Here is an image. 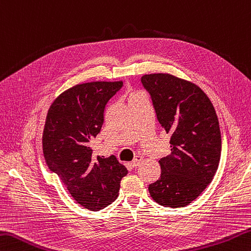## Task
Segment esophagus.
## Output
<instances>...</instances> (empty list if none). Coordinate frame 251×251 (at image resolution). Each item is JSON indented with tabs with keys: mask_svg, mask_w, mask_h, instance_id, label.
Here are the masks:
<instances>
[{
	"mask_svg": "<svg viewBox=\"0 0 251 251\" xmlns=\"http://www.w3.org/2000/svg\"><path fill=\"white\" fill-rule=\"evenodd\" d=\"M142 162V156L141 155H137L136 158L132 160V162H131V166L132 168H137V166H138L140 163Z\"/></svg>",
	"mask_w": 251,
	"mask_h": 251,
	"instance_id": "obj_1",
	"label": "esophagus"
}]
</instances>
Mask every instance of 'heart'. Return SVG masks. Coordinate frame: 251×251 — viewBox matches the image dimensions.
<instances>
[{
    "label": "heart",
    "instance_id": "heart-1",
    "mask_svg": "<svg viewBox=\"0 0 251 251\" xmlns=\"http://www.w3.org/2000/svg\"><path fill=\"white\" fill-rule=\"evenodd\" d=\"M134 96H137V95H134ZM134 96H131V97H134Z\"/></svg>",
    "mask_w": 251,
    "mask_h": 251
}]
</instances>
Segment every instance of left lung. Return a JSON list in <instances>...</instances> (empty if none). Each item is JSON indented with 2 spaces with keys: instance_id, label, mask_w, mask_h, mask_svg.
<instances>
[{
  "instance_id": "left-lung-1",
  "label": "left lung",
  "mask_w": 251,
  "mask_h": 251,
  "mask_svg": "<svg viewBox=\"0 0 251 251\" xmlns=\"http://www.w3.org/2000/svg\"><path fill=\"white\" fill-rule=\"evenodd\" d=\"M149 92L156 119L171 132V154L160 159L161 176L149 185L155 202L180 208L195 200L212 181L221 158L217 113L207 95L195 83L170 74L140 79Z\"/></svg>"
}]
</instances>
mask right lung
I'll list each match as a JSON object with an SVG mask.
<instances>
[{
    "label": "right lung",
    "instance_id": "right-lung-1",
    "mask_svg": "<svg viewBox=\"0 0 251 251\" xmlns=\"http://www.w3.org/2000/svg\"><path fill=\"white\" fill-rule=\"evenodd\" d=\"M122 81L76 85L49 109L42 136L44 160L83 208L99 211L117 198L127 170L114 155L93 156L90 142L99 134L106 103Z\"/></svg>",
    "mask_w": 251,
    "mask_h": 251
}]
</instances>
